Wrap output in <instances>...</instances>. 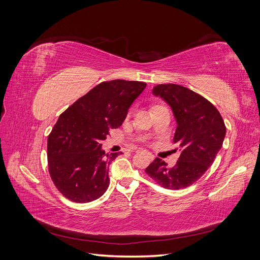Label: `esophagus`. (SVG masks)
<instances>
[{"instance_id": "1", "label": "esophagus", "mask_w": 260, "mask_h": 260, "mask_svg": "<svg viewBox=\"0 0 260 260\" xmlns=\"http://www.w3.org/2000/svg\"><path fill=\"white\" fill-rule=\"evenodd\" d=\"M138 152H140V151H137V153H138ZM148 156H149V158H151V159L154 158V156H153L152 154H148Z\"/></svg>"}]
</instances>
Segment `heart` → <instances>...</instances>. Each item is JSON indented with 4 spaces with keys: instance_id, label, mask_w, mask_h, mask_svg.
<instances>
[{
    "instance_id": "heart-1",
    "label": "heart",
    "mask_w": 260,
    "mask_h": 260,
    "mask_svg": "<svg viewBox=\"0 0 260 260\" xmlns=\"http://www.w3.org/2000/svg\"><path fill=\"white\" fill-rule=\"evenodd\" d=\"M156 106H158V105H155V106H154V107H156Z\"/></svg>"
}]
</instances>
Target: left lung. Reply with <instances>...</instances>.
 I'll use <instances>...</instances> for the list:
<instances>
[{"mask_svg":"<svg viewBox=\"0 0 260 260\" xmlns=\"http://www.w3.org/2000/svg\"><path fill=\"white\" fill-rule=\"evenodd\" d=\"M153 94L174 112V142L181 147V154L174 167L156 157L145 172L162 187L180 190L196 182L214 162L225 137L224 121L208 100L182 85L158 84Z\"/></svg>","mask_w":260,"mask_h":260,"instance_id":"1","label":"left lung"}]
</instances>
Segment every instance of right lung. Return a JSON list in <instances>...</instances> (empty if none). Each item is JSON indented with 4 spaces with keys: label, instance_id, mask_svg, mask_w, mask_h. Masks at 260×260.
I'll use <instances>...</instances> for the list:
<instances>
[{
    "label": "right lung",
    "instance_id": "right-lung-1",
    "mask_svg": "<svg viewBox=\"0 0 260 260\" xmlns=\"http://www.w3.org/2000/svg\"><path fill=\"white\" fill-rule=\"evenodd\" d=\"M145 86L141 81H104L59 116L48 138V165L66 199L89 203L106 192L108 167L119 154H105L101 142L109 130L120 127Z\"/></svg>",
    "mask_w": 260,
    "mask_h": 260
}]
</instances>
